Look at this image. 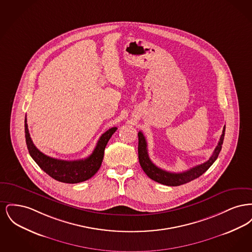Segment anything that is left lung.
<instances>
[{"label": "left lung", "instance_id": "8db88e82", "mask_svg": "<svg viewBox=\"0 0 252 252\" xmlns=\"http://www.w3.org/2000/svg\"><path fill=\"white\" fill-rule=\"evenodd\" d=\"M225 129H226V126H224V128H223L220 140H219L218 144L211 158L202 164L196 165V166L191 168L185 172H182V173H171V172H167L165 170H162V169L156 166L151 161L150 158L148 156L147 143L144 138V134H143V132L139 131L138 133V137H139L138 154H139L140 164L148 178L155 180L158 183H161L163 185L180 186V185L185 184L187 182H190L192 180L199 178L216 161L217 157L221 151V148H222L224 136H225Z\"/></svg>", "mask_w": 252, "mask_h": 252}]
</instances>
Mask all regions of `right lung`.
Masks as SVG:
<instances>
[{
  "mask_svg": "<svg viewBox=\"0 0 252 252\" xmlns=\"http://www.w3.org/2000/svg\"><path fill=\"white\" fill-rule=\"evenodd\" d=\"M24 130L29 154L39 167L54 180L64 183H78L91 179L99 170L103 161L106 145L113 133L117 130V127H111L103 133L92 155L78 160H62L40 152L32 142L26 118L24 121Z\"/></svg>",
  "mask_w": 252,
  "mask_h": 252,
  "instance_id": "1",
  "label": "right lung"
}]
</instances>
